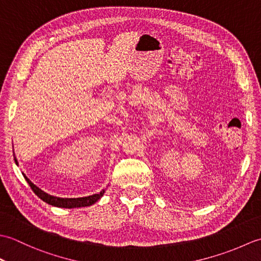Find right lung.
<instances>
[{
    "instance_id": "1",
    "label": "right lung",
    "mask_w": 261,
    "mask_h": 261,
    "mask_svg": "<svg viewBox=\"0 0 261 261\" xmlns=\"http://www.w3.org/2000/svg\"><path fill=\"white\" fill-rule=\"evenodd\" d=\"M14 154V153H13ZM14 162L18 165V160L14 157ZM25 180L28 181V184L30 185L31 190L35 192L36 195L41 198L43 202H46L48 204L53 205V206H57V207H64V208H74V207H84V206H90V205L96 203L99 198L103 196L104 190L99 192L98 194H93L91 196H85V197H77V198H63V197H57V196H53L49 195L46 192H43L40 188L37 187L33 182L28 178L27 176H24Z\"/></svg>"
}]
</instances>
